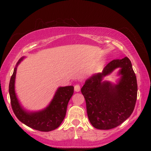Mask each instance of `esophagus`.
Returning <instances> with one entry per match:
<instances>
[{
    "label": "esophagus",
    "mask_w": 151,
    "mask_h": 151,
    "mask_svg": "<svg viewBox=\"0 0 151 151\" xmlns=\"http://www.w3.org/2000/svg\"><path fill=\"white\" fill-rule=\"evenodd\" d=\"M81 90V86L79 85H76L75 86V91L76 92H79Z\"/></svg>",
    "instance_id": "esophagus-1"
}]
</instances>
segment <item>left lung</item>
I'll return each instance as SVG.
<instances>
[{
    "mask_svg": "<svg viewBox=\"0 0 151 151\" xmlns=\"http://www.w3.org/2000/svg\"><path fill=\"white\" fill-rule=\"evenodd\" d=\"M117 68L121 78L116 85L102 81V78ZM85 99L89 121L97 129L109 130L118 127L131 115L137 97V82L128 57L112 60L102 73L85 81L81 88Z\"/></svg>",
    "mask_w": 151,
    "mask_h": 151,
    "instance_id": "obj_1",
    "label": "left lung"
}]
</instances>
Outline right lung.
I'll use <instances>...</instances> for the list:
<instances>
[{
  "label": "right lung",
  "instance_id": "obj_1",
  "mask_svg": "<svg viewBox=\"0 0 151 151\" xmlns=\"http://www.w3.org/2000/svg\"><path fill=\"white\" fill-rule=\"evenodd\" d=\"M24 58L22 57L18 61L9 83V91L12 111L20 122L33 129L43 132L53 131L60 126L65 119L68 101L74 93V86L58 88L49 105L42 111H26L20 104L14 90L17 66Z\"/></svg>",
  "mask_w": 151,
  "mask_h": 151
}]
</instances>
